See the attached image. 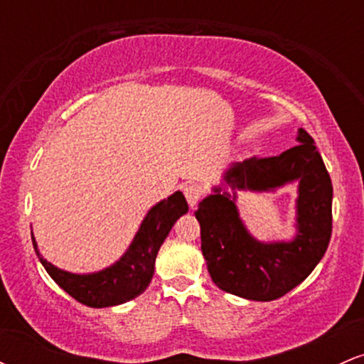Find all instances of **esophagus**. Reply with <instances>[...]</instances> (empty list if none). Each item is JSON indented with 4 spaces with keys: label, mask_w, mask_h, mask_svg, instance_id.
Segmentation results:
<instances>
[{
    "label": "esophagus",
    "mask_w": 364,
    "mask_h": 364,
    "mask_svg": "<svg viewBox=\"0 0 364 364\" xmlns=\"http://www.w3.org/2000/svg\"><path fill=\"white\" fill-rule=\"evenodd\" d=\"M183 191H185L188 205H190L191 208L198 203V200L202 198L203 193H205V191H203V186H200L198 183H190V185H186L185 188H183Z\"/></svg>",
    "instance_id": "1"
}]
</instances>
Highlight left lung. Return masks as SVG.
Here are the masks:
<instances>
[{
    "instance_id": "1",
    "label": "left lung",
    "mask_w": 364,
    "mask_h": 364,
    "mask_svg": "<svg viewBox=\"0 0 364 364\" xmlns=\"http://www.w3.org/2000/svg\"><path fill=\"white\" fill-rule=\"evenodd\" d=\"M299 145L281 156L252 157L225 173L232 190L269 191L299 181L298 232L289 243H260L237 215L236 193L215 188L195 210L202 253L219 289L253 301H274L301 284L321 260L332 235V181L315 141L303 128Z\"/></svg>"
}]
</instances>
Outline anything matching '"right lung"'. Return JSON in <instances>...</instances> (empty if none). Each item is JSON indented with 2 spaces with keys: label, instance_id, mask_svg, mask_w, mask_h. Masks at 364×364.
Wrapping results in <instances>:
<instances>
[{
  "label": "right lung",
  "instance_id": "add662e5",
  "mask_svg": "<svg viewBox=\"0 0 364 364\" xmlns=\"http://www.w3.org/2000/svg\"><path fill=\"white\" fill-rule=\"evenodd\" d=\"M186 212L188 203L181 191H176L168 200L159 202L149 210L135 240L121 260L97 274L80 275L65 272L41 257L34 236L32 243L48 274L72 298L92 308L116 306L136 298L147 289L152 281L159 248L164 243L174 223Z\"/></svg>",
  "mask_w": 364,
  "mask_h": 364
}]
</instances>
